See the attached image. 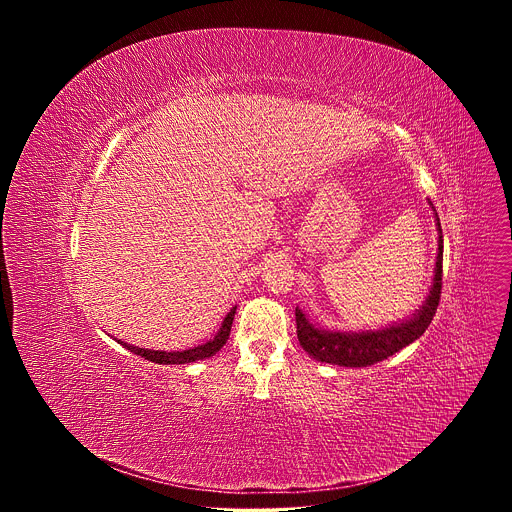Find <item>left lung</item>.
<instances>
[{
    "instance_id": "8db88e82",
    "label": "left lung",
    "mask_w": 512,
    "mask_h": 512,
    "mask_svg": "<svg viewBox=\"0 0 512 512\" xmlns=\"http://www.w3.org/2000/svg\"><path fill=\"white\" fill-rule=\"evenodd\" d=\"M437 216V212H435ZM437 229H440V245H437V261H435V277L429 296L423 308L403 324H395L377 332H326L312 326L302 310L296 308V324H298V340L302 348L320 362L340 364V367H369V364L381 362L401 348L415 342L431 324L442 296V263H444V239L440 218H437Z\"/></svg>"
}]
</instances>
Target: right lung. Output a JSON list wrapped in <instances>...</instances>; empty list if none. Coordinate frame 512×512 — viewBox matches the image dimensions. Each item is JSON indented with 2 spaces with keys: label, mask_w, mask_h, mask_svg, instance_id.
<instances>
[{
  "label": "right lung",
  "mask_w": 512,
  "mask_h": 512,
  "mask_svg": "<svg viewBox=\"0 0 512 512\" xmlns=\"http://www.w3.org/2000/svg\"><path fill=\"white\" fill-rule=\"evenodd\" d=\"M235 310H237V308H233V310L227 314V318H225L221 330L216 332V336H214L210 342L200 344V346H194V348H190V350H182V352H162V350H145V348L129 346V344H123V342H121V344H123L127 350H131V352L143 356L145 360H152V362H158V364H186V362L202 360V358H208V356L216 354L218 350H221V348L227 344L229 334H231V326H233V318H235Z\"/></svg>",
  "instance_id": "1"
}]
</instances>
